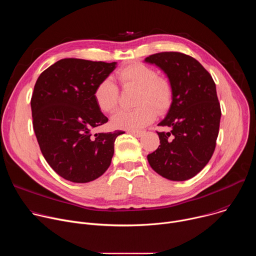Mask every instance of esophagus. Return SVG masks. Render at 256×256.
<instances>
[{
    "instance_id": "34e87169",
    "label": "esophagus",
    "mask_w": 256,
    "mask_h": 256,
    "mask_svg": "<svg viewBox=\"0 0 256 256\" xmlns=\"http://www.w3.org/2000/svg\"><path fill=\"white\" fill-rule=\"evenodd\" d=\"M130 134H132V136H136V138H140V136L144 134V132H142V130H132V132H130Z\"/></svg>"
}]
</instances>
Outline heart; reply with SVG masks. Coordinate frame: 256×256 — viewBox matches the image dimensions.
Listing matches in <instances>:
<instances>
[{
    "instance_id": "obj_1",
    "label": "heart",
    "mask_w": 256,
    "mask_h": 256,
    "mask_svg": "<svg viewBox=\"0 0 256 256\" xmlns=\"http://www.w3.org/2000/svg\"><path fill=\"white\" fill-rule=\"evenodd\" d=\"M118 78L124 88L138 89L136 104L130 110H120L112 118V124L118 130H136L152 122L157 112H164L169 107L172 98L170 83L158 77V72L144 64L134 62L122 68ZM94 100L102 112L112 114L118 103V89L110 78L98 83Z\"/></svg>"
}]
</instances>
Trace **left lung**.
<instances>
[{
    "label": "left lung",
    "instance_id": "left-lung-1",
    "mask_svg": "<svg viewBox=\"0 0 256 256\" xmlns=\"http://www.w3.org/2000/svg\"><path fill=\"white\" fill-rule=\"evenodd\" d=\"M144 62L163 70L172 88V101L158 126L160 146L148 155L155 172L173 181L196 176L210 161L221 120L216 84L208 72L194 58L165 52L146 58Z\"/></svg>",
    "mask_w": 256,
    "mask_h": 256
}]
</instances>
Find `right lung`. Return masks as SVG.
<instances>
[{
  "mask_svg": "<svg viewBox=\"0 0 256 256\" xmlns=\"http://www.w3.org/2000/svg\"><path fill=\"white\" fill-rule=\"evenodd\" d=\"M118 62L62 58L42 72L31 98L34 132L44 157L62 178L86 184L109 167L122 130L98 132L108 118L94 100L98 83Z\"/></svg>",
  "mask_w": 256,
  "mask_h": 256,
  "instance_id": "right-lung-1",
  "label": "right lung"
}]
</instances>
